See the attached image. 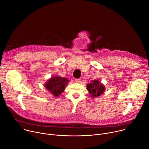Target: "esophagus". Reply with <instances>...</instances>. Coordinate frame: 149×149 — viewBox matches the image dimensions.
Returning <instances> with one entry per match:
<instances>
[{
  "label": "esophagus",
  "mask_w": 149,
  "mask_h": 149,
  "mask_svg": "<svg viewBox=\"0 0 149 149\" xmlns=\"http://www.w3.org/2000/svg\"><path fill=\"white\" fill-rule=\"evenodd\" d=\"M75 82L77 83H81V79L80 78H77V79H75Z\"/></svg>",
  "instance_id": "34e87169"
}]
</instances>
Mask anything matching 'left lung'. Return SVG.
Listing matches in <instances>:
<instances>
[{
  "label": "left lung",
  "instance_id": "left-lung-1",
  "mask_svg": "<svg viewBox=\"0 0 149 149\" xmlns=\"http://www.w3.org/2000/svg\"><path fill=\"white\" fill-rule=\"evenodd\" d=\"M87 90L88 91L92 98L100 96L105 90V87L99 80H93L87 85Z\"/></svg>",
  "mask_w": 149,
  "mask_h": 149
}]
</instances>
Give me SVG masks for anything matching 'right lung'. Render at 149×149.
I'll return each instance as SVG.
<instances>
[{
    "instance_id": "add662e5",
    "label": "right lung",
    "mask_w": 149,
    "mask_h": 149,
    "mask_svg": "<svg viewBox=\"0 0 149 149\" xmlns=\"http://www.w3.org/2000/svg\"><path fill=\"white\" fill-rule=\"evenodd\" d=\"M69 82L66 78L59 76L51 77L45 83V87L53 96L58 97L64 91L65 86Z\"/></svg>"
}]
</instances>
